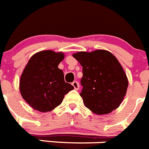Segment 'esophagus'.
<instances>
[{"label": "esophagus", "instance_id": "1", "mask_svg": "<svg viewBox=\"0 0 149 149\" xmlns=\"http://www.w3.org/2000/svg\"><path fill=\"white\" fill-rule=\"evenodd\" d=\"M72 85L73 86L74 88L75 89V90H79L80 85L79 84H78V82H77V81H74V82H72Z\"/></svg>", "mask_w": 149, "mask_h": 149}]
</instances>
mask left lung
<instances>
[{
	"instance_id": "1",
	"label": "left lung",
	"mask_w": 149,
	"mask_h": 149,
	"mask_svg": "<svg viewBox=\"0 0 149 149\" xmlns=\"http://www.w3.org/2000/svg\"><path fill=\"white\" fill-rule=\"evenodd\" d=\"M83 67L80 93L85 106L98 114H108L120 105L128 87L127 77L110 52L98 49L73 54Z\"/></svg>"
}]
</instances>
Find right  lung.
Returning <instances> with one entry per match:
<instances>
[{
	"instance_id": "1",
	"label": "right lung",
	"mask_w": 149,
	"mask_h": 149,
	"mask_svg": "<svg viewBox=\"0 0 149 149\" xmlns=\"http://www.w3.org/2000/svg\"><path fill=\"white\" fill-rule=\"evenodd\" d=\"M63 59V53L45 50L35 54L25 66L20 78V92L33 109L41 112L51 111L74 89L65 81L63 72L58 68Z\"/></svg>"
}]
</instances>
